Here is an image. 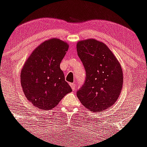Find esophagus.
I'll return each instance as SVG.
<instances>
[{
	"label": "esophagus",
	"instance_id": "34e87169",
	"mask_svg": "<svg viewBox=\"0 0 147 147\" xmlns=\"http://www.w3.org/2000/svg\"><path fill=\"white\" fill-rule=\"evenodd\" d=\"M69 85H70L71 88H72V90H75V84H73V83H71V84H69Z\"/></svg>",
	"mask_w": 147,
	"mask_h": 147
}]
</instances>
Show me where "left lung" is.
Here are the masks:
<instances>
[{
  "label": "left lung",
  "mask_w": 147,
  "mask_h": 147,
  "mask_svg": "<svg viewBox=\"0 0 147 147\" xmlns=\"http://www.w3.org/2000/svg\"><path fill=\"white\" fill-rule=\"evenodd\" d=\"M78 56L86 70V81L77 93L82 104L101 112L115 104L123 89L121 65L109 47L94 38L79 41Z\"/></svg>",
  "instance_id": "8db88e82"
}]
</instances>
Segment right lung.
I'll list each match as a JSON object with an SVG mask.
<instances>
[{"label":"right lung","mask_w":147,"mask_h":147,"mask_svg":"<svg viewBox=\"0 0 147 147\" xmlns=\"http://www.w3.org/2000/svg\"><path fill=\"white\" fill-rule=\"evenodd\" d=\"M68 48V44L59 38L46 40L32 51L23 65L20 73L23 93L41 110L53 109L72 92L60 67Z\"/></svg>","instance_id":"obj_1"}]
</instances>
